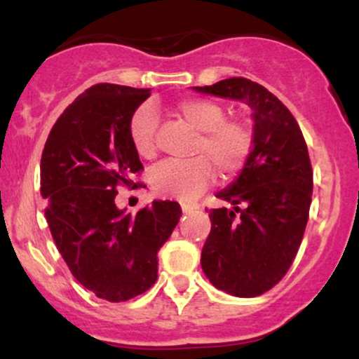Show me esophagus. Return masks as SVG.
<instances>
[{
	"mask_svg": "<svg viewBox=\"0 0 359 359\" xmlns=\"http://www.w3.org/2000/svg\"><path fill=\"white\" fill-rule=\"evenodd\" d=\"M180 205H182V212L184 214H187V212H191L192 211V209H196V205H191V204H180Z\"/></svg>",
	"mask_w": 359,
	"mask_h": 359,
	"instance_id": "1",
	"label": "esophagus"
}]
</instances>
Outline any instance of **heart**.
<instances>
[{
    "label": "heart",
    "mask_w": 359,
    "mask_h": 359,
    "mask_svg": "<svg viewBox=\"0 0 359 359\" xmlns=\"http://www.w3.org/2000/svg\"><path fill=\"white\" fill-rule=\"evenodd\" d=\"M174 114L199 131L185 162H165L151 172V187L163 197L192 201L211 184L214 170L222 180L238 177L248 165L255 148V133L248 121L226 116L221 102L208 97H185L174 104ZM156 113L140 106L128 123L135 151L145 160L156 156Z\"/></svg>",
    "instance_id": "b5f03b06"
}]
</instances>
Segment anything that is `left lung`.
Wrapping results in <instances>:
<instances>
[{"label":"left lung","mask_w":359,"mask_h":359,"mask_svg":"<svg viewBox=\"0 0 359 359\" xmlns=\"http://www.w3.org/2000/svg\"><path fill=\"white\" fill-rule=\"evenodd\" d=\"M253 109L255 148L236 182L217 194L231 209H211L201 265L214 287L257 297L285 277L306 231L312 165L299 123L269 89L245 77L196 88Z\"/></svg>","instance_id":"obj_1"}]
</instances>
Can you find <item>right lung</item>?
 <instances>
[{
	"instance_id": "right-lung-1",
	"label": "right lung",
	"mask_w": 359,
	"mask_h": 359,
	"mask_svg": "<svg viewBox=\"0 0 359 359\" xmlns=\"http://www.w3.org/2000/svg\"><path fill=\"white\" fill-rule=\"evenodd\" d=\"M150 89L93 86L52 126L40 160V194L52 238L74 278L108 302L143 294L158 277V250L182 216L174 201H154L137 216L114 204L135 189L143 165L128 123Z\"/></svg>"
}]
</instances>
